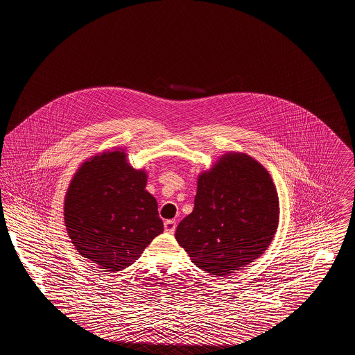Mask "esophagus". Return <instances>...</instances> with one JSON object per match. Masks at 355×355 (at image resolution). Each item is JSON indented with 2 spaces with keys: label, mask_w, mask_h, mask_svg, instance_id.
<instances>
[{
  "label": "esophagus",
  "mask_w": 355,
  "mask_h": 355,
  "mask_svg": "<svg viewBox=\"0 0 355 355\" xmlns=\"http://www.w3.org/2000/svg\"><path fill=\"white\" fill-rule=\"evenodd\" d=\"M164 227H165V232H166V233H169V234H173V233L175 232L177 223H175V220H165V223H164Z\"/></svg>",
  "instance_id": "34e87169"
}]
</instances>
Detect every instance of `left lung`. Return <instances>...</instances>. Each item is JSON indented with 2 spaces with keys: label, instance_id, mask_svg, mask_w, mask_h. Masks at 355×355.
Returning <instances> with one entry per match:
<instances>
[{
  "label": "left lung",
  "instance_id": "left-lung-1",
  "mask_svg": "<svg viewBox=\"0 0 355 355\" xmlns=\"http://www.w3.org/2000/svg\"><path fill=\"white\" fill-rule=\"evenodd\" d=\"M278 220L268 170L246 154L229 153L200 175L194 209L177 226L175 239L200 269L225 277L265 253Z\"/></svg>",
  "mask_w": 355,
  "mask_h": 355
}]
</instances>
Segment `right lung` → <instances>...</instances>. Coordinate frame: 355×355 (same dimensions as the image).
Returning <instances> with one entry per match:
<instances>
[{"mask_svg":"<svg viewBox=\"0 0 355 355\" xmlns=\"http://www.w3.org/2000/svg\"><path fill=\"white\" fill-rule=\"evenodd\" d=\"M146 173L128 165L125 153L105 152L76 173L65 198V223L77 252L100 269L130 266L164 232Z\"/></svg>","mask_w":355,"mask_h":355,"instance_id":"add662e5","label":"right lung"}]
</instances>
